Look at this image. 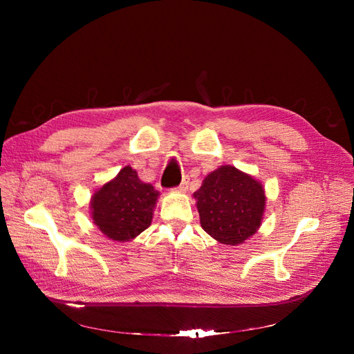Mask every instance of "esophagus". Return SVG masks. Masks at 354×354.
Wrapping results in <instances>:
<instances>
[{
  "label": "esophagus",
  "instance_id": "obj_1",
  "mask_svg": "<svg viewBox=\"0 0 354 354\" xmlns=\"http://www.w3.org/2000/svg\"><path fill=\"white\" fill-rule=\"evenodd\" d=\"M187 187H189V181H187V180H183V183H181V185L177 187V190H178V192H186Z\"/></svg>",
  "mask_w": 354,
  "mask_h": 354
}]
</instances>
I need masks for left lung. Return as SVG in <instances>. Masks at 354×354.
Listing matches in <instances>:
<instances>
[{
	"label": "left lung",
	"mask_w": 354,
	"mask_h": 354,
	"mask_svg": "<svg viewBox=\"0 0 354 354\" xmlns=\"http://www.w3.org/2000/svg\"><path fill=\"white\" fill-rule=\"evenodd\" d=\"M201 226L224 245H239L260 229L266 195L260 181L232 165L209 173L194 194Z\"/></svg>",
	"instance_id": "8db88e82"
}]
</instances>
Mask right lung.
<instances>
[{"label":"right lung","mask_w":354,"mask_h":354,"mask_svg":"<svg viewBox=\"0 0 354 354\" xmlns=\"http://www.w3.org/2000/svg\"><path fill=\"white\" fill-rule=\"evenodd\" d=\"M158 196L159 192L127 165L93 195L91 218L109 239L131 241L151 226Z\"/></svg>","instance_id":"1"}]
</instances>
